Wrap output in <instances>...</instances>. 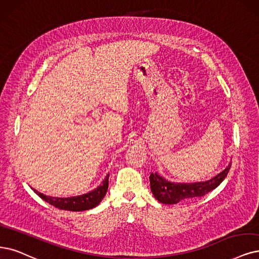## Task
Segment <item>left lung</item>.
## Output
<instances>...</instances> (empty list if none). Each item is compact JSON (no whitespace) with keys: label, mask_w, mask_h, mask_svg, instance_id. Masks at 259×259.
Here are the masks:
<instances>
[{"label":"left lung","mask_w":259,"mask_h":259,"mask_svg":"<svg viewBox=\"0 0 259 259\" xmlns=\"http://www.w3.org/2000/svg\"><path fill=\"white\" fill-rule=\"evenodd\" d=\"M231 165L232 162H229L227 167L213 178L194 184L171 183V181H168L164 177L159 175L157 171L151 173L149 176L151 192L160 203L167 205L177 204L184 199L204 196L222 183L227 176Z\"/></svg>","instance_id":"1"}]
</instances>
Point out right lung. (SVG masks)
Returning a JSON list of instances; mask_svg holds the SVG:
<instances>
[{
  "label": "right lung",
  "mask_w": 259,
  "mask_h": 259,
  "mask_svg": "<svg viewBox=\"0 0 259 259\" xmlns=\"http://www.w3.org/2000/svg\"><path fill=\"white\" fill-rule=\"evenodd\" d=\"M109 174L107 175L102 181V184L98 186L95 190L90 191L89 193H85L78 196H71V197H53L48 196L40 192H38L37 190L33 189L34 192L46 200L47 203L50 205L62 209V210H69V211H84V210L93 209L96 206L100 204L101 200L103 199L104 195L107 194L108 187H109Z\"/></svg>",
  "instance_id": "1"
}]
</instances>
